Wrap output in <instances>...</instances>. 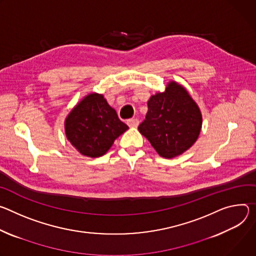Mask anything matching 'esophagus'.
Instances as JSON below:
<instances>
[{
    "label": "esophagus",
    "instance_id": "1",
    "mask_svg": "<svg viewBox=\"0 0 256 256\" xmlns=\"http://www.w3.org/2000/svg\"><path fill=\"white\" fill-rule=\"evenodd\" d=\"M138 124H139V121H138L137 119H135V118L127 120V125H128L129 127H137Z\"/></svg>",
    "mask_w": 256,
    "mask_h": 256
}]
</instances>
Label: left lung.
<instances>
[{
  "label": "left lung",
  "mask_w": 256,
  "mask_h": 256,
  "mask_svg": "<svg viewBox=\"0 0 256 256\" xmlns=\"http://www.w3.org/2000/svg\"><path fill=\"white\" fill-rule=\"evenodd\" d=\"M148 106L138 130L160 156H178L195 144L202 130V112L181 84L168 82L164 92L150 96Z\"/></svg>",
  "instance_id": "8db88e82"
}]
</instances>
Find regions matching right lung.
Instances as JSON below:
<instances>
[{
    "label": "right lung",
    "instance_id": "right-lung-1",
    "mask_svg": "<svg viewBox=\"0 0 256 256\" xmlns=\"http://www.w3.org/2000/svg\"><path fill=\"white\" fill-rule=\"evenodd\" d=\"M128 126L102 94H90L69 112L65 120L66 137L83 156H104Z\"/></svg>",
    "mask_w": 256,
    "mask_h": 256
}]
</instances>
